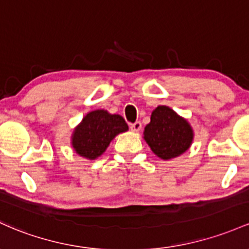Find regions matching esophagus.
<instances>
[{
	"label": "esophagus",
	"instance_id": "1",
	"mask_svg": "<svg viewBox=\"0 0 249 249\" xmlns=\"http://www.w3.org/2000/svg\"><path fill=\"white\" fill-rule=\"evenodd\" d=\"M130 129L133 131V132H138L142 129V123L141 122H136L133 124L130 125Z\"/></svg>",
	"mask_w": 249,
	"mask_h": 249
}]
</instances>
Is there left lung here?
I'll return each mask as SVG.
<instances>
[{"mask_svg": "<svg viewBox=\"0 0 249 249\" xmlns=\"http://www.w3.org/2000/svg\"><path fill=\"white\" fill-rule=\"evenodd\" d=\"M144 129V139L156 156L171 160L189 149L194 131L187 119L178 116L169 106H157Z\"/></svg>", "mask_w": 249, "mask_h": 249, "instance_id": "left-lung-1", "label": "left lung"}]
</instances>
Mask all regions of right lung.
<instances>
[{"instance_id": "obj_1", "label": "right lung", "mask_w": 249, "mask_h": 249, "mask_svg": "<svg viewBox=\"0 0 249 249\" xmlns=\"http://www.w3.org/2000/svg\"><path fill=\"white\" fill-rule=\"evenodd\" d=\"M127 130L129 126L119 114L105 110L92 111L73 131L72 146L81 157L95 160L105 152L112 139Z\"/></svg>"}]
</instances>
